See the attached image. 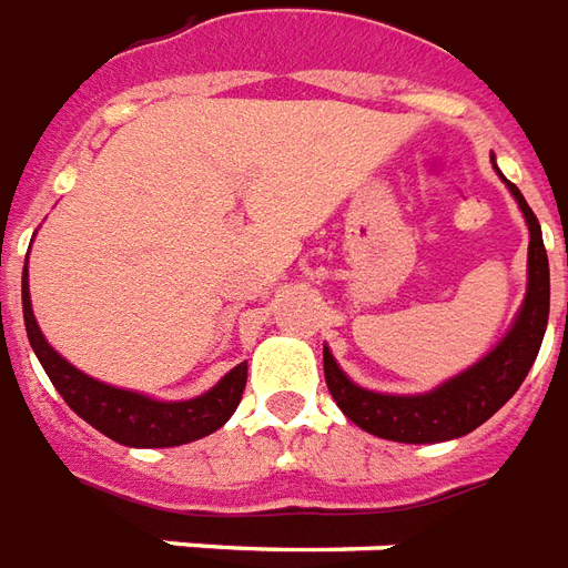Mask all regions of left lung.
Masks as SVG:
<instances>
[{
    "mask_svg": "<svg viewBox=\"0 0 568 568\" xmlns=\"http://www.w3.org/2000/svg\"><path fill=\"white\" fill-rule=\"evenodd\" d=\"M508 187L529 223V287L511 333L478 366H471L469 372L424 396H384L347 381L345 372L335 366L333 354L324 347L326 387L333 393L335 405L372 436L412 442V445L466 436L515 396L517 387L527 378L529 366L539 357L550 308L548 254L541 242L539 217L532 214L515 184Z\"/></svg>",
    "mask_w": 568,
    "mask_h": 568,
    "instance_id": "obj_1",
    "label": "left lung"
}]
</instances>
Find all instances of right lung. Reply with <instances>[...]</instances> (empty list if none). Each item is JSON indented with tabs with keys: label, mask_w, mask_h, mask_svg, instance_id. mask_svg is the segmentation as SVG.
<instances>
[{
	"label": "right lung",
	"mask_w": 568,
	"mask_h": 568,
	"mask_svg": "<svg viewBox=\"0 0 568 568\" xmlns=\"http://www.w3.org/2000/svg\"><path fill=\"white\" fill-rule=\"evenodd\" d=\"M23 324H27L29 345L48 372L51 384L60 390L74 415H81L90 426L109 438L130 445V448H175L221 429L239 403L247 384V363H239L226 378L205 396L187 403H156L139 393L118 390L102 381L87 378L72 363H65L41 335L32 305H29L27 268H23Z\"/></svg>",
	"instance_id": "right-lung-1"
}]
</instances>
